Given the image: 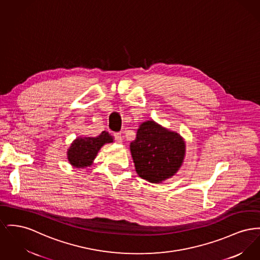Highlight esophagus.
<instances>
[{"label": "esophagus", "instance_id": "obj_1", "mask_svg": "<svg viewBox=\"0 0 260 260\" xmlns=\"http://www.w3.org/2000/svg\"><path fill=\"white\" fill-rule=\"evenodd\" d=\"M114 138H115V140H116L117 142H119V143H121L122 141V136H121V134H120V133H116V134H114Z\"/></svg>", "mask_w": 260, "mask_h": 260}]
</instances>
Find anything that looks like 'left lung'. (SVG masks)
Here are the masks:
<instances>
[{"instance_id":"8db88e82","label":"left lung","mask_w":260,"mask_h":260,"mask_svg":"<svg viewBox=\"0 0 260 260\" xmlns=\"http://www.w3.org/2000/svg\"><path fill=\"white\" fill-rule=\"evenodd\" d=\"M131 152L138 176L153 183L172 178L181 168L185 155L183 138L154 121L139 125Z\"/></svg>"}]
</instances>
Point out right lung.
I'll list each match as a JSON object with an SVG mask.
<instances>
[{
	"instance_id": "add662e5",
	"label": "right lung",
	"mask_w": 260,
	"mask_h": 260,
	"mask_svg": "<svg viewBox=\"0 0 260 260\" xmlns=\"http://www.w3.org/2000/svg\"><path fill=\"white\" fill-rule=\"evenodd\" d=\"M113 140V137L105 131L96 138H77L68 149V160L76 168L89 167L100 148Z\"/></svg>"
}]
</instances>
